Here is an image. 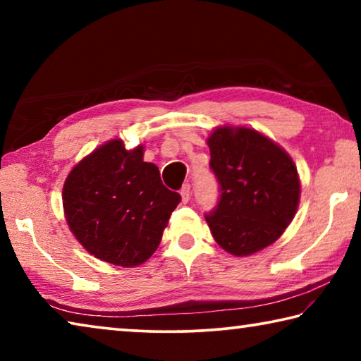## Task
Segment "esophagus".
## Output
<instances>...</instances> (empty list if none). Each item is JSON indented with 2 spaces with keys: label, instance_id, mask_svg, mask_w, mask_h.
<instances>
[{
  "label": "esophagus",
  "instance_id": "esophagus-1",
  "mask_svg": "<svg viewBox=\"0 0 361 361\" xmlns=\"http://www.w3.org/2000/svg\"><path fill=\"white\" fill-rule=\"evenodd\" d=\"M180 195H181V202H183V204H188L189 195H191V186H189V185L183 186L181 191H180Z\"/></svg>",
  "mask_w": 361,
  "mask_h": 361
}]
</instances>
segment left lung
<instances>
[{"label":"left lung","instance_id":"1","mask_svg":"<svg viewBox=\"0 0 361 361\" xmlns=\"http://www.w3.org/2000/svg\"><path fill=\"white\" fill-rule=\"evenodd\" d=\"M219 202L205 215L213 239L234 256L272 245L296 215L301 181L282 146L243 126H219L207 138Z\"/></svg>","mask_w":361,"mask_h":361}]
</instances>
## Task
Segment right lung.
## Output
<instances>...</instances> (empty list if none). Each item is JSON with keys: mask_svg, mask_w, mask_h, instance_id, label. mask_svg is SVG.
<instances>
[{"mask_svg": "<svg viewBox=\"0 0 361 361\" xmlns=\"http://www.w3.org/2000/svg\"><path fill=\"white\" fill-rule=\"evenodd\" d=\"M143 145L109 140L71 169L63 185L65 219L76 240L109 264L135 267L156 252L180 194L162 185Z\"/></svg>", "mask_w": 361, "mask_h": 361, "instance_id": "add662e5", "label": "right lung"}]
</instances>
